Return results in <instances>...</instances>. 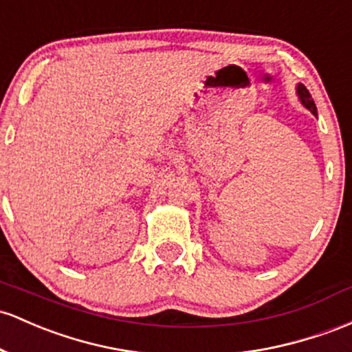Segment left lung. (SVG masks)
I'll return each mask as SVG.
<instances>
[{"mask_svg":"<svg viewBox=\"0 0 352 352\" xmlns=\"http://www.w3.org/2000/svg\"><path fill=\"white\" fill-rule=\"evenodd\" d=\"M297 95H299L300 103H302V105L306 107L307 110H311V113H312V115H318V110H316V103H314V100H312L311 94H309L307 88L304 87L302 83L297 85Z\"/></svg>","mask_w":352,"mask_h":352,"instance_id":"left-lung-1","label":"left lung"}]
</instances>
